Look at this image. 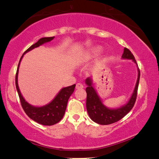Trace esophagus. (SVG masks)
I'll use <instances>...</instances> for the list:
<instances>
[{"mask_svg": "<svg viewBox=\"0 0 159 159\" xmlns=\"http://www.w3.org/2000/svg\"><path fill=\"white\" fill-rule=\"evenodd\" d=\"M76 89H82V88H83V85L82 84V83H78L76 84Z\"/></svg>", "mask_w": 159, "mask_h": 159, "instance_id": "obj_1", "label": "esophagus"}]
</instances>
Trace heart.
<instances>
[{"label": "heart", "instance_id": "b5f03b06", "mask_svg": "<svg viewBox=\"0 0 159 159\" xmlns=\"http://www.w3.org/2000/svg\"><path fill=\"white\" fill-rule=\"evenodd\" d=\"M98 50H99V48H98Z\"/></svg>", "mask_w": 159, "mask_h": 159}]
</instances>
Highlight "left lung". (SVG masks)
<instances>
[{
  "instance_id": "obj_1",
  "label": "left lung",
  "mask_w": 159,
  "mask_h": 159,
  "mask_svg": "<svg viewBox=\"0 0 159 159\" xmlns=\"http://www.w3.org/2000/svg\"><path fill=\"white\" fill-rule=\"evenodd\" d=\"M123 59H129L133 60V61L136 63V60L134 59L130 50L127 48H124V51L122 55ZM138 78L137 80L134 92L132 95L130 100L125 104V106L120 107L116 109H110L102 104V101L99 99V96L97 94L95 90L92 86V81L90 78H88L85 80L86 84L88 87L86 88L85 91L87 93V99H86V108L89 115L90 118L94 122H95L100 125H109L111 124L120 120L123 118L128 113L133 109V107L135 103L137 95H138V89L140 77V71L138 68Z\"/></svg>"
}]
</instances>
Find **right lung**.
<instances>
[{"label": "right lung", "mask_w": 159, "mask_h": 159, "mask_svg": "<svg viewBox=\"0 0 159 159\" xmlns=\"http://www.w3.org/2000/svg\"><path fill=\"white\" fill-rule=\"evenodd\" d=\"M54 37L42 38V39L39 40L36 43L33 44L31 47H29L24 52L23 55H25V53L29 52V51L33 50L34 48L40 46V45L45 43L52 41ZM23 55L20 58L15 76L16 88H17L18 95L19 97H20L21 105L24 111H25L26 115L29 118H31L32 120H34V121L44 125H55L56 123L60 121L61 118H63L64 114H65L67 102H68L70 96L74 93L76 85L74 84L71 86H69V87L62 88L60 90V92L57 94V95L55 97V98L50 104H47V105L41 107H36L30 105V104L25 101V99H24L22 95H21L20 89H19L17 83L19 66H20V61Z\"/></svg>", "instance_id": "right-lung-1"}]
</instances>
